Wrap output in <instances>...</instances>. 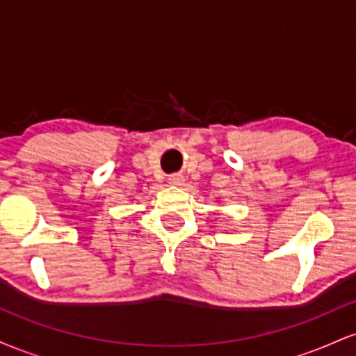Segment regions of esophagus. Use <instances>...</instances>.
<instances>
[{
  "label": "esophagus",
  "instance_id": "obj_1",
  "mask_svg": "<svg viewBox=\"0 0 356 356\" xmlns=\"http://www.w3.org/2000/svg\"><path fill=\"white\" fill-rule=\"evenodd\" d=\"M169 184H170V186H182V184H184V177H182V175H179V174L170 175V177H169Z\"/></svg>",
  "mask_w": 356,
  "mask_h": 356
}]
</instances>
